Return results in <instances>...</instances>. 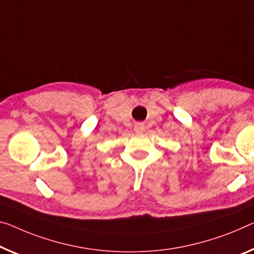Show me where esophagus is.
Here are the masks:
<instances>
[{
	"label": "esophagus",
	"instance_id": "34e87169",
	"mask_svg": "<svg viewBox=\"0 0 254 254\" xmlns=\"http://www.w3.org/2000/svg\"><path fill=\"white\" fill-rule=\"evenodd\" d=\"M134 130L136 132H143L144 130H145V126H144V124H142V123H137L134 126Z\"/></svg>",
	"mask_w": 254,
	"mask_h": 254
}]
</instances>
